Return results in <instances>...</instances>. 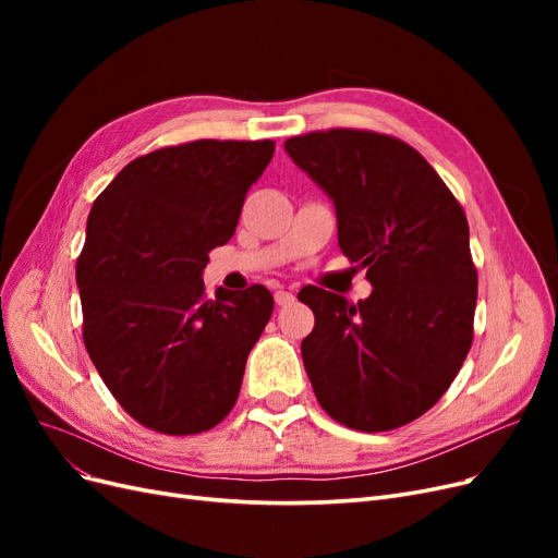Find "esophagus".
I'll return each mask as SVG.
<instances>
[{
	"label": "esophagus",
	"instance_id": "obj_1",
	"mask_svg": "<svg viewBox=\"0 0 558 558\" xmlns=\"http://www.w3.org/2000/svg\"><path fill=\"white\" fill-rule=\"evenodd\" d=\"M295 300V295L291 293V291H283V289H279L277 293H275V302L279 307H286V305H291V302Z\"/></svg>",
	"mask_w": 558,
	"mask_h": 558
}]
</instances>
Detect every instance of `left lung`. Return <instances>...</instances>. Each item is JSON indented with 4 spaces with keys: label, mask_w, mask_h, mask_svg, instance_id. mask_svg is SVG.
<instances>
[{
    "label": "left lung",
    "mask_w": 558,
    "mask_h": 558,
    "mask_svg": "<svg viewBox=\"0 0 558 558\" xmlns=\"http://www.w3.org/2000/svg\"><path fill=\"white\" fill-rule=\"evenodd\" d=\"M283 148L332 199L337 242L373 283L356 305L320 289L305 295L314 330L302 363L316 400L353 430L410 424L442 398L472 344L477 269L465 214L396 137L328 130Z\"/></svg>",
    "instance_id": "8db88e82"
}]
</instances>
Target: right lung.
I'll use <instances>...</instances> for the list:
<instances>
[{
	"label": "right lung",
	"mask_w": 558,
	"mask_h": 558,
	"mask_svg": "<svg viewBox=\"0 0 558 558\" xmlns=\"http://www.w3.org/2000/svg\"><path fill=\"white\" fill-rule=\"evenodd\" d=\"M272 156L269 140L167 146L95 199L76 260L83 342L111 396L150 430H209L240 396L275 300L265 286L207 298L202 272Z\"/></svg>",
	"instance_id": "1"
}]
</instances>
